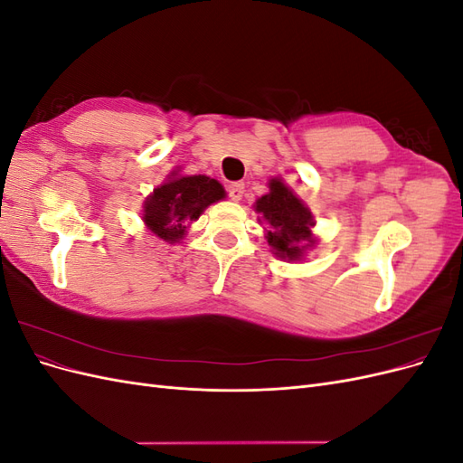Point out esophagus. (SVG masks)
Returning <instances> with one entry per match:
<instances>
[{"label":"esophagus","instance_id":"obj_1","mask_svg":"<svg viewBox=\"0 0 463 463\" xmlns=\"http://www.w3.org/2000/svg\"><path fill=\"white\" fill-rule=\"evenodd\" d=\"M245 193V184H241V181H233V184L228 185V194L232 201H241Z\"/></svg>","mask_w":463,"mask_h":463}]
</instances>
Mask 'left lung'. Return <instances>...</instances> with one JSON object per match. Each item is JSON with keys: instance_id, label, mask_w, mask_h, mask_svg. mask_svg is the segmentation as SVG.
Instances as JSON below:
<instances>
[{"instance_id": "obj_1", "label": "left lung", "mask_w": 463, "mask_h": 463, "mask_svg": "<svg viewBox=\"0 0 463 463\" xmlns=\"http://www.w3.org/2000/svg\"><path fill=\"white\" fill-rule=\"evenodd\" d=\"M257 213L269 220V243L282 259H299L303 249L301 241H311L313 216L296 194L279 179L270 181V193L257 201Z\"/></svg>"}]
</instances>
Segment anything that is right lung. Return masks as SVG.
<instances>
[{
    "label": "right lung",
    "instance_id": "right-lung-1",
    "mask_svg": "<svg viewBox=\"0 0 463 463\" xmlns=\"http://www.w3.org/2000/svg\"><path fill=\"white\" fill-rule=\"evenodd\" d=\"M223 197L226 193L216 179L206 175L175 177L154 189L145 203L143 218L154 235L167 243H175L208 204Z\"/></svg>",
    "mask_w": 463,
    "mask_h": 463
}]
</instances>
